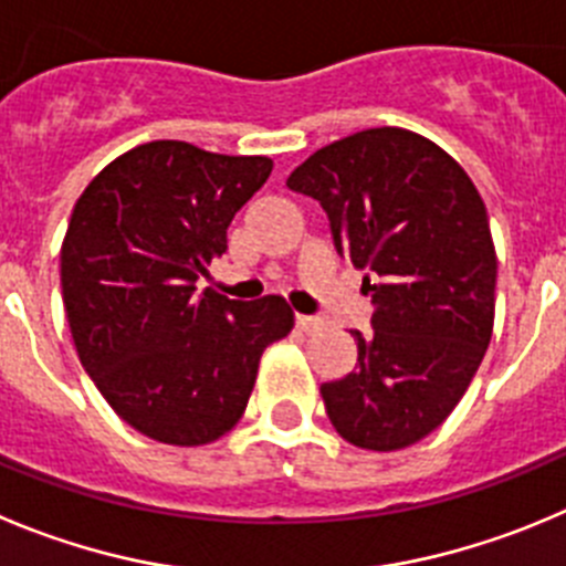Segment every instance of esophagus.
<instances>
[{
  "mask_svg": "<svg viewBox=\"0 0 566 566\" xmlns=\"http://www.w3.org/2000/svg\"><path fill=\"white\" fill-rule=\"evenodd\" d=\"M294 322H297V327H300V331H303V333H314V331H319V327H322L319 316L297 314V316H294Z\"/></svg>",
  "mask_w": 566,
  "mask_h": 566,
  "instance_id": "obj_1",
  "label": "esophagus"
}]
</instances>
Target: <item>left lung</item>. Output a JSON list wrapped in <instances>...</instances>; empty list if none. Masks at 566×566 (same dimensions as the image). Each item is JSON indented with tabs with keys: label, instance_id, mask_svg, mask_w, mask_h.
Listing matches in <instances>:
<instances>
[{
	"label": "left lung",
	"instance_id": "8db88e82",
	"mask_svg": "<svg viewBox=\"0 0 566 566\" xmlns=\"http://www.w3.org/2000/svg\"><path fill=\"white\" fill-rule=\"evenodd\" d=\"M286 186L319 202L375 303L373 333L353 331V373L322 384L327 417L355 448H408L459 406L492 338L497 255L481 193L400 127L316 149Z\"/></svg>",
	"mask_w": 566,
	"mask_h": 566
}]
</instances>
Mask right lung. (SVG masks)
Masks as SVG:
<instances>
[{
    "label": "right lung",
    "mask_w": 566,
    "mask_h": 566,
    "mask_svg": "<svg viewBox=\"0 0 566 566\" xmlns=\"http://www.w3.org/2000/svg\"><path fill=\"white\" fill-rule=\"evenodd\" d=\"M269 175L263 155L149 142L107 164L74 206L61 247L74 347L113 411L149 439L197 448L228 433L263 349L294 327L277 294H197Z\"/></svg>",
    "instance_id": "obj_1"
}]
</instances>
